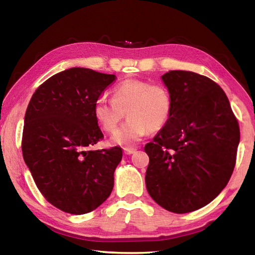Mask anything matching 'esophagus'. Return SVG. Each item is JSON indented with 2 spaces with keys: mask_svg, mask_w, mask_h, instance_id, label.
<instances>
[{
  "mask_svg": "<svg viewBox=\"0 0 255 255\" xmlns=\"http://www.w3.org/2000/svg\"><path fill=\"white\" fill-rule=\"evenodd\" d=\"M124 152L126 154H132L136 152V148H124Z\"/></svg>",
  "mask_w": 255,
  "mask_h": 255,
  "instance_id": "obj_1",
  "label": "esophagus"
}]
</instances>
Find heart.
<instances>
[{
  "label": "heart",
  "mask_w": 255,
  "mask_h": 255,
  "mask_svg": "<svg viewBox=\"0 0 255 255\" xmlns=\"http://www.w3.org/2000/svg\"><path fill=\"white\" fill-rule=\"evenodd\" d=\"M173 112L172 94L165 85L128 79L113 89V100L100 97L94 104V116L104 131L117 130L127 114L126 124L113 137L119 145L138 142L148 131L163 129Z\"/></svg>",
  "instance_id": "heart-1"
}]
</instances>
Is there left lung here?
<instances>
[{
	"instance_id": "8db88e82",
	"label": "left lung",
	"mask_w": 255,
	"mask_h": 255,
	"mask_svg": "<svg viewBox=\"0 0 255 255\" xmlns=\"http://www.w3.org/2000/svg\"><path fill=\"white\" fill-rule=\"evenodd\" d=\"M173 99L166 126L144 145L148 193L175 214L197 210L226 187L234 172L240 128L228 97L213 80L191 71L162 75Z\"/></svg>"
}]
</instances>
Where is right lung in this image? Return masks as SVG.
I'll return each mask as SVG.
<instances>
[{
	"mask_svg": "<svg viewBox=\"0 0 255 255\" xmlns=\"http://www.w3.org/2000/svg\"><path fill=\"white\" fill-rule=\"evenodd\" d=\"M115 80L92 69L64 70L38 86L27 106L24 161L42 196L64 213H90L113 191L122 148H90L104 138L94 104Z\"/></svg>",
	"mask_w": 255,
	"mask_h": 255,
	"instance_id": "add662e5",
	"label": "right lung"
}]
</instances>
